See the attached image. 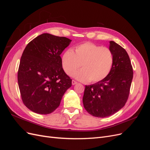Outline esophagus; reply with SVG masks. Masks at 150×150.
I'll return each mask as SVG.
<instances>
[{
  "mask_svg": "<svg viewBox=\"0 0 150 150\" xmlns=\"http://www.w3.org/2000/svg\"><path fill=\"white\" fill-rule=\"evenodd\" d=\"M77 83H77L76 81H74V80H72V85H75V84H76Z\"/></svg>",
  "mask_w": 150,
  "mask_h": 150,
  "instance_id": "esophagus-1",
  "label": "esophagus"
}]
</instances>
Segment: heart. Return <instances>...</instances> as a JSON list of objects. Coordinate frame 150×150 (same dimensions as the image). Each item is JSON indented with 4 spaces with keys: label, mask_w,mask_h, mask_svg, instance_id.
<instances>
[{
    "label": "heart",
    "mask_w": 150,
    "mask_h": 150,
    "mask_svg": "<svg viewBox=\"0 0 150 150\" xmlns=\"http://www.w3.org/2000/svg\"><path fill=\"white\" fill-rule=\"evenodd\" d=\"M113 54L110 49L92 42L81 44L74 51L68 49L61 57V64L66 73L72 76L81 64L83 69L75 73L74 77L79 81L99 82L110 74L112 69Z\"/></svg>",
    "instance_id": "1"
}]
</instances>
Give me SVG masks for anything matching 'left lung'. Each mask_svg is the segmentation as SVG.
<instances>
[{
  "mask_svg": "<svg viewBox=\"0 0 150 150\" xmlns=\"http://www.w3.org/2000/svg\"><path fill=\"white\" fill-rule=\"evenodd\" d=\"M109 49L114 58L110 74L96 83L86 86L83 98L85 110L98 117L110 116L124 107L133 77L126 50L112 40L110 41Z\"/></svg>",
  "mask_w": 150,
  "mask_h": 150,
  "instance_id": "obj_1",
  "label": "left lung"
}]
</instances>
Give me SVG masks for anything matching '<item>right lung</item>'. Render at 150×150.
<instances>
[{
    "mask_svg": "<svg viewBox=\"0 0 150 150\" xmlns=\"http://www.w3.org/2000/svg\"><path fill=\"white\" fill-rule=\"evenodd\" d=\"M71 41L44 33L25 47L17 79L22 101L32 111L40 115L52 112L71 86L72 79L63 70L60 56Z\"/></svg>",
    "mask_w": 150,
    "mask_h": 150,
    "instance_id": "1",
    "label": "right lung"
}]
</instances>
